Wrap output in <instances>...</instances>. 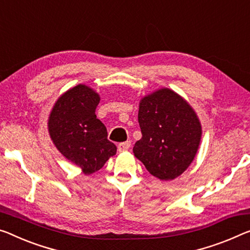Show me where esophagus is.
I'll return each mask as SVG.
<instances>
[{"label": "esophagus", "mask_w": 250, "mask_h": 250, "mask_svg": "<svg viewBox=\"0 0 250 250\" xmlns=\"http://www.w3.org/2000/svg\"><path fill=\"white\" fill-rule=\"evenodd\" d=\"M129 147H130V142H129V141H127V142H123V143L118 144V146H117L118 151H120V152L127 151V149H128Z\"/></svg>", "instance_id": "1"}]
</instances>
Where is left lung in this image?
I'll use <instances>...</instances> for the list:
<instances>
[{
  "label": "left lung",
  "mask_w": 250,
  "mask_h": 250,
  "mask_svg": "<svg viewBox=\"0 0 250 250\" xmlns=\"http://www.w3.org/2000/svg\"><path fill=\"white\" fill-rule=\"evenodd\" d=\"M142 138L135 155L155 178L168 181L189 167L200 145L202 128L193 108L168 88H161L140 102Z\"/></svg>",
  "instance_id": "left-lung-1"
}]
</instances>
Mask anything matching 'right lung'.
<instances>
[{"label":"right lung","instance_id":"obj_1","mask_svg":"<svg viewBox=\"0 0 250 250\" xmlns=\"http://www.w3.org/2000/svg\"><path fill=\"white\" fill-rule=\"evenodd\" d=\"M101 97L83 83L62 94L49 115L50 137L67 160L89 175L116 154V145L107 140L105 125L96 116Z\"/></svg>","mask_w":250,"mask_h":250}]
</instances>
